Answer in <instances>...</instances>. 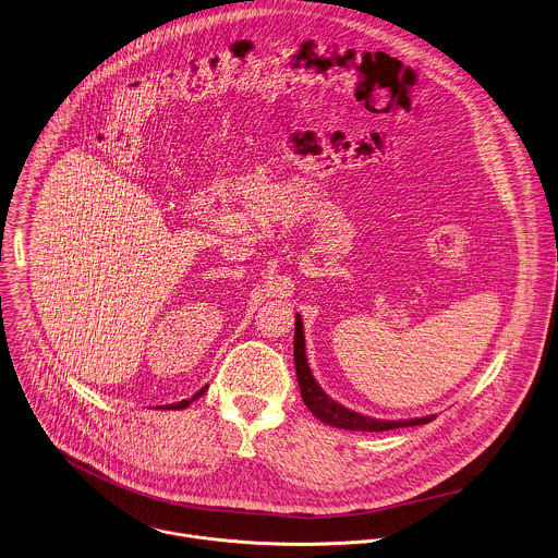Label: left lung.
<instances>
[{
	"label": "left lung",
	"mask_w": 558,
	"mask_h": 558,
	"mask_svg": "<svg viewBox=\"0 0 558 558\" xmlns=\"http://www.w3.org/2000/svg\"><path fill=\"white\" fill-rule=\"evenodd\" d=\"M295 338H293V355H295V373H298V384L302 390V399L306 408L326 425L338 427V429H349V432H388V429H399V427H416V425H427L436 416H423V418H410V421H379L371 418L357 412L347 410L344 405L336 403L330 399L317 379L311 373V366L306 362V342H304V324L302 317H295Z\"/></svg>",
	"instance_id": "obj_1"
}]
</instances>
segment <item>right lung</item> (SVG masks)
I'll return each mask as SVG.
<instances>
[{"label":"right lung","mask_w":558,"mask_h":558,"mask_svg":"<svg viewBox=\"0 0 558 558\" xmlns=\"http://www.w3.org/2000/svg\"><path fill=\"white\" fill-rule=\"evenodd\" d=\"M209 386H205V388H201L192 399H185V401H179V403H172V405H166V410H183V408H187L192 401H196L198 397H203L205 395V390H207Z\"/></svg>","instance_id":"right-lung-1"}]
</instances>
